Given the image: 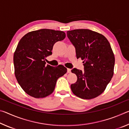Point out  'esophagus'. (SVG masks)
Here are the masks:
<instances>
[{"label":"esophagus","mask_w":129,"mask_h":129,"mask_svg":"<svg viewBox=\"0 0 129 129\" xmlns=\"http://www.w3.org/2000/svg\"><path fill=\"white\" fill-rule=\"evenodd\" d=\"M67 72L68 73H71V69L68 68L67 69Z\"/></svg>","instance_id":"1"}]
</instances>
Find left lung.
<instances>
[{"label":"left lung","mask_w":129,"mask_h":129,"mask_svg":"<svg viewBox=\"0 0 129 129\" xmlns=\"http://www.w3.org/2000/svg\"><path fill=\"white\" fill-rule=\"evenodd\" d=\"M75 47L77 58L84 61V71L74 68L77 80L71 85L75 95L82 99L98 97L105 90L114 74L115 57L110 44L102 34L88 29L67 31Z\"/></svg>","instance_id":"1"}]
</instances>
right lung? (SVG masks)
Here are the masks:
<instances>
[{"instance_id": "1", "label": "right lung", "mask_w": 129, "mask_h": 129, "mask_svg": "<svg viewBox=\"0 0 129 129\" xmlns=\"http://www.w3.org/2000/svg\"><path fill=\"white\" fill-rule=\"evenodd\" d=\"M65 36L61 30L41 29L28 32L19 41L14 54L15 75L28 95L36 99L50 95L58 78L67 73L63 65L53 67L45 61L54 44Z\"/></svg>"}]
</instances>
